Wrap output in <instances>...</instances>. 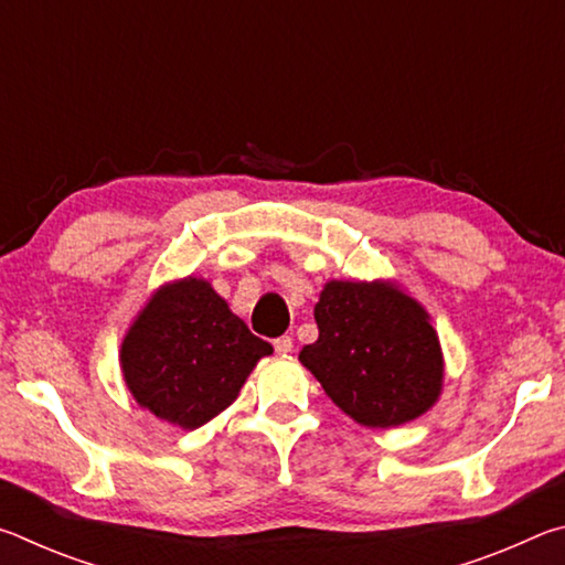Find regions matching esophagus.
<instances>
[{"label":"esophagus","instance_id":"obj_1","mask_svg":"<svg viewBox=\"0 0 565 565\" xmlns=\"http://www.w3.org/2000/svg\"><path fill=\"white\" fill-rule=\"evenodd\" d=\"M274 349H276V353H291V349H294V339L291 337H279L274 341Z\"/></svg>","mask_w":565,"mask_h":565}]
</instances>
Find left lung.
Instances as JSON below:
<instances>
[{"label":"left lung","instance_id":"left-lung-1","mask_svg":"<svg viewBox=\"0 0 565 565\" xmlns=\"http://www.w3.org/2000/svg\"><path fill=\"white\" fill-rule=\"evenodd\" d=\"M319 339L299 361L343 414L369 428L424 416L444 391V351L428 311L388 279L323 284Z\"/></svg>","mask_w":565,"mask_h":565}]
</instances>
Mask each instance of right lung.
I'll return each instance as SVG.
<instances>
[{
  "label": "right lung",
  "instance_id": "add662e5",
  "mask_svg": "<svg viewBox=\"0 0 565 565\" xmlns=\"http://www.w3.org/2000/svg\"><path fill=\"white\" fill-rule=\"evenodd\" d=\"M271 343L254 337L199 276L161 284L121 339L129 394L171 426L194 431L236 401Z\"/></svg>",
  "mask_w": 565,
  "mask_h": 565
}]
</instances>
